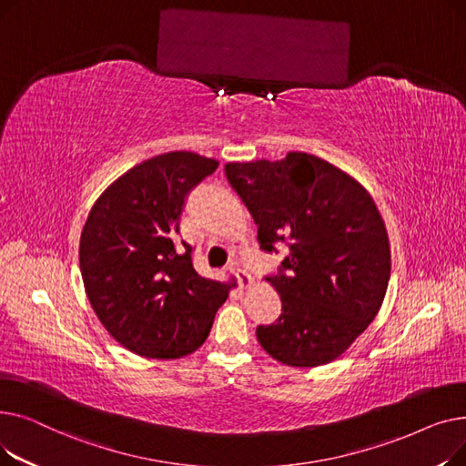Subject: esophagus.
I'll use <instances>...</instances> for the list:
<instances>
[{
  "label": "esophagus",
  "instance_id": "esophagus-1",
  "mask_svg": "<svg viewBox=\"0 0 466 466\" xmlns=\"http://www.w3.org/2000/svg\"><path fill=\"white\" fill-rule=\"evenodd\" d=\"M230 272L238 278V283H239L241 289H249L253 285V279H251L249 272L239 262H232L230 264Z\"/></svg>",
  "mask_w": 466,
  "mask_h": 466
}]
</instances>
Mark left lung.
Returning a JSON list of instances; mask_svg holds the SVG:
<instances>
[{"label": "left lung", "instance_id": "1", "mask_svg": "<svg viewBox=\"0 0 466 466\" xmlns=\"http://www.w3.org/2000/svg\"><path fill=\"white\" fill-rule=\"evenodd\" d=\"M225 174L268 253L289 246L278 276L281 315L257 327L262 350L299 369L338 359L378 315L390 276L383 218L357 179L308 153L228 162Z\"/></svg>", "mask_w": 466, "mask_h": 466}]
</instances>
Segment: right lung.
Masks as SVG:
<instances>
[{
  "label": "right lung",
  "instance_id": "right-lung-1",
  "mask_svg": "<svg viewBox=\"0 0 466 466\" xmlns=\"http://www.w3.org/2000/svg\"><path fill=\"white\" fill-rule=\"evenodd\" d=\"M217 166L188 151L158 155L111 183L88 213L79 246L86 297L136 355H190L228 299L227 283L196 272L192 248L177 239L187 194Z\"/></svg>",
  "mask_w": 466,
  "mask_h": 466
}]
</instances>
